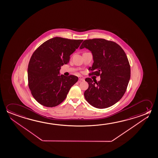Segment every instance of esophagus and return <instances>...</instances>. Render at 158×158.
I'll list each match as a JSON object with an SVG mask.
<instances>
[{
  "mask_svg": "<svg viewBox=\"0 0 158 158\" xmlns=\"http://www.w3.org/2000/svg\"><path fill=\"white\" fill-rule=\"evenodd\" d=\"M84 78H82V77H80L79 78V82H80L81 81H84Z\"/></svg>",
  "mask_w": 158,
  "mask_h": 158,
  "instance_id": "34e87169",
  "label": "esophagus"
}]
</instances>
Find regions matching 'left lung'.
Instances as JSON below:
<instances>
[{
	"instance_id": "1",
	"label": "left lung",
	"mask_w": 158,
	"mask_h": 158,
	"mask_svg": "<svg viewBox=\"0 0 158 158\" xmlns=\"http://www.w3.org/2000/svg\"><path fill=\"white\" fill-rule=\"evenodd\" d=\"M90 50L94 63L89 70L90 75L100 76L99 81L85 79L89 88L84 97L89 104L98 109L114 105L123 96L131 77V68L127 56L114 42L103 39L84 40L80 49Z\"/></svg>"
}]
</instances>
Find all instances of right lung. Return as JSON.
Masks as SVG:
<instances>
[{"label":"right lung","mask_w":158,"mask_h":158,"mask_svg":"<svg viewBox=\"0 0 158 158\" xmlns=\"http://www.w3.org/2000/svg\"><path fill=\"white\" fill-rule=\"evenodd\" d=\"M83 41L56 37L44 42L34 52L28 65V85L39 104L52 107L65 99L78 78L60 75V70L69 62L70 55Z\"/></svg>","instance_id":"obj_1"}]
</instances>
